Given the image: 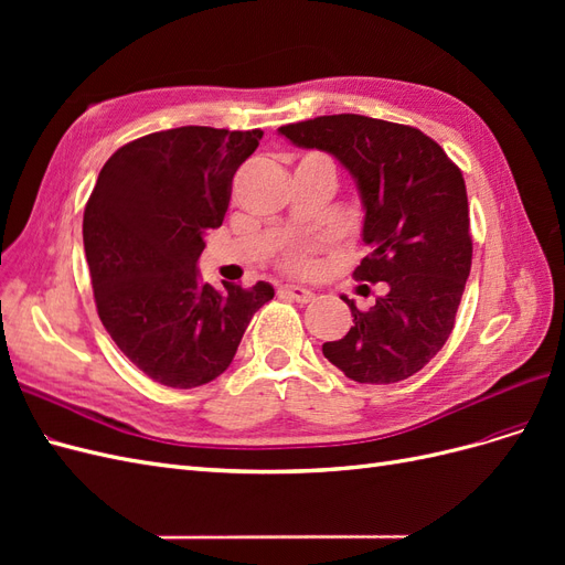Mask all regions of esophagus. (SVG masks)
Here are the masks:
<instances>
[{
  "label": "esophagus",
  "instance_id": "1",
  "mask_svg": "<svg viewBox=\"0 0 565 565\" xmlns=\"http://www.w3.org/2000/svg\"><path fill=\"white\" fill-rule=\"evenodd\" d=\"M280 292L287 297V299H292V301H297V303H309V301H313V292L311 289H303V287H295V285H285V287H280Z\"/></svg>",
  "mask_w": 565,
  "mask_h": 565
}]
</instances>
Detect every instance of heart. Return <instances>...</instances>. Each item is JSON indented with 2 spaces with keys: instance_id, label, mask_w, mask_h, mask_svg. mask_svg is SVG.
<instances>
[{
  "instance_id": "obj_1",
  "label": "heart",
  "mask_w": 565,
  "mask_h": 565,
  "mask_svg": "<svg viewBox=\"0 0 565 565\" xmlns=\"http://www.w3.org/2000/svg\"><path fill=\"white\" fill-rule=\"evenodd\" d=\"M309 256H306L301 249H289L285 256H282V266L289 268V270H306L309 268Z\"/></svg>"
}]
</instances>
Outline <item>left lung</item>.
I'll return each instance as SVG.
<instances>
[{
  "label": "left lung",
  "mask_w": 565,
  "mask_h": 565,
  "mask_svg": "<svg viewBox=\"0 0 565 565\" xmlns=\"http://www.w3.org/2000/svg\"><path fill=\"white\" fill-rule=\"evenodd\" d=\"M278 131L349 169L363 198L370 247L353 278L386 282L370 311L341 297L353 328L324 341V358L358 384L413 377L448 341L471 270L465 177L424 131L386 119L322 115Z\"/></svg>",
  "instance_id": "obj_1"
}]
</instances>
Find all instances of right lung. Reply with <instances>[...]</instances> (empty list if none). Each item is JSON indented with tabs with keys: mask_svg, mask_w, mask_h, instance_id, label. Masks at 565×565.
Segmentation results:
<instances>
[{
	"mask_svg": "<svg viewBox=\"0 0 565 565\" xmlns=\"http://www.w3.org/2000/svg\"><path fill=\"white\" fill-rule=\"evenodd\" d=\"M264 136L177 127L117 148L84 207L82 235L94 301L117 349L152 382L195 388L216 380L268 282L224 292L198 278L202 235L218 228L231 183Z\"/></svg>",
	"mask_w": 565,
	"mask_h": 565,
	"instance_id": "right-lung-1",
	"label": "right lung"
}]
</instances>
